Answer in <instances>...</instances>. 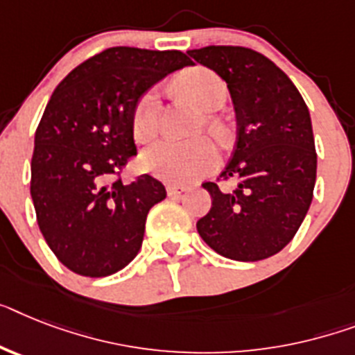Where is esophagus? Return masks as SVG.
<instances>
[{"mask_svg": "<svg viewBox=\"0 0 355 355\" xmlns=\"http://www.w3.org/2000/svg\"><path fill=\"white\" fill-rule=\"evenodd\" d=\"M187 190H189V187H183V184H166V194L171 196V198L181 196Z\"/></svg>", "mask_w": 355, "mask_h": 355, "instance_id": "1", "label": "esophagus"}]
</instances>
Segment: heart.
I'll return each mask as SVG.
<instances>
[{"mask_svg": "<svg viewBox=\"0 0 355 355\" xmlns=\"http://www.w3.org/2000/svg\"><path fill=\"white\" fill-rule=\"evenodd\" d=\"M178 89L198 107L207 112L218 110L227 99V87L223 79L212 70L198 67L190 69L178 78ZM159 119V92L156 89L146 90L137 99L132 110V134L137 141H148L156 136ZM210 127L216 123L209 121ZM219 163L218 146L209 137H198L190 141L161 139L152 143L141 154V166L157 180L172 184H189L201 180Z\"/></svg>", "mask_w": 355, "mask_h": 355, "instance_id": "b5f03b06", "label": "heart"}]
</instances>
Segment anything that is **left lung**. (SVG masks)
Instances as JSON below:
<instances>
[{
  "label": "left lung",
  "mask_w": 355,
  "mask_h": 355,
  "mask_svg": "<svg viewBox=\"0 0 355 355\" xmlns=\"http://www.w3.org/2000/svg\"><path fill=\"white\" fill-rule=\"evenodd\" d=\"M189 55L227 83L237 121L221 172L237 187L203 183L212 207L198 232L228 259H266L292 241L312 203L318 154L309 108L288 76L259 52L210 45Z\"/></svg>",
  "instance_id": "1"
}]
</instances>
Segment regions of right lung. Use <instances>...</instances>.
Listing matches in <instances>:
<instances>
[{
    "mask_svg": "<svg viewBox=\"0 0 355 355\" xmlns=\"http://www.w3.org/2000/svg\"><path fill=\"white\" fill-rule=\"evenodd\" d=\"M190 65L180 51L112 46L52 92L34 136L31 196L46 245L79 276H110L141 248L146 214L166 190L148 174L128 184L114 175L136 156L137 99Z\"/></svg>",
    "mask_w": 355,
    "mask_h": 355,
    "instance_id": "1",
    "label": "right lung"
}]
</instances>
